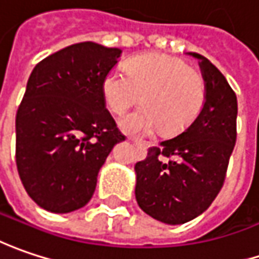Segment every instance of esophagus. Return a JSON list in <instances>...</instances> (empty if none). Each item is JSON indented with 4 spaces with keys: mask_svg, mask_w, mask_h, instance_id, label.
<instances>
[{
    "mask_svg": "<svg viewBox=\"0 0 259 259\" xmlns=\"http://www.w3.org/2000/svg\"><path fill=\"white\" fill-rule=\"evenodd\" d=\"M133 143H135V145H136V146H139V148H143V143H142V142H139V141H135V142H133Z\"/></svg>",
    "mask_w": 259,
    "mask_h": 259,
    "instance_id": "1",
    "label": "esophagus"
}]
</instances>
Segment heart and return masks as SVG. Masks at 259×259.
I'll list each match as a JSON object with an SVG mask.
<instances>
[{
  "mask_svg": "<svg viewBox=\"0 0 259 259\" xmlns=\"http://www.w3.org/2000/svg\"><path fill=\"white\" fill-rule=\"evenodd\" d=\"M108 110L123 114L142 98L145 106L120 121L127 133H145L158 126L161 133L187 129L206 103V81L180 58L146 53L130 59L126 71L110 69L101 82Z\"/></svg>",
  "mask_w": 259,
  "mask_h": 259,
  "instance_id": "1",
  "label": "heart"
}]
</instances>
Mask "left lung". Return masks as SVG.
I'll return each instance as SVG.
<instances>
[{
    "instance_id": "1",
    "label": "left lung",
    "mask_w": 259,
    "mask_h": 259,
    "mask_svg": "<svg viewBox=\"0 0 259 259\" xmlns=\"http://www.w3.org/2000/svg\"><path fill=\"white\" fill-rule=\"evenodd\" d=\"M206 103L183 133L153 146L135 165L139 207L166 225H181L206 211L223 187L236 142L238 100L223 73L198 53Z\"/></svg>"
}]
</instances>
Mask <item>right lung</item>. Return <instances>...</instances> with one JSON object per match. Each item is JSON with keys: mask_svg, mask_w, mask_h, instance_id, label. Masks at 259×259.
<instances>
[{"mask_svg": "<svg viewBox=\"0 0 259 259\" xmlns=\"http://www.w3.org/2000/svg\"><path fill=\"white\" fill-rule=\"evenodd\" d=\"M120 55L76 43L40 61L28 78L16 116V162L27 194L48 211L84 207L108 153L124 141L101 93Z\"/></svg>", "mask_w": 259, "mask_h": 259, "instance_id": "add662e5", "label": "right lung"}]
</instances>
